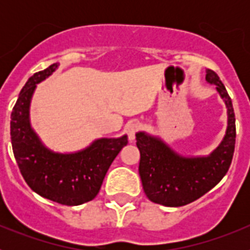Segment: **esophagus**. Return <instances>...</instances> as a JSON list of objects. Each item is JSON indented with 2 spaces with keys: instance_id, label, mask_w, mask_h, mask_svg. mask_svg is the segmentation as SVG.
<instances>
[{
  "instance_id": "1",
  "label": "esophagus",
  "mask_w": 250,
  "mask_h": 250,
  "mask_svg": "<svg viewBox=\"0 0 250 250\" xmlns=\"http://www.w3.org/2000/svg\"><path fill=\"white\" fill-rule=\"evenodd\" d=\"M139 129H140V124H139L138 121H130L126 125L125 130H126L127 138H129L130 143H132V141L135 140V135L136 132L139 131Z\"/></svg>"
}]
</instances>
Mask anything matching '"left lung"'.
Here are the masks:
<instances>
[{"instance_id":"obj_1","label":"left lung","mask_w":250,"mask_h":250,"mask_svg":"<svg viewBox=\"0 0 250 250\" xmlns=\"http://www.w3.org/2000/svg\"><path fill=\"white\" fill-rule=\"evenodd\" d=\"M205 80L215 85L227 107V130L220 144L208 155H183L160 136L136 132L140 150L139 174L147 199L164 207H183L213 189L230 167L235 145V115L228 91L219 76L207 70Z\"/></svg>"}]
</instances>
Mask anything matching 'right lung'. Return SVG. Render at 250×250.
Segmentation results:
<instances>
[{
    "label": "right lung",
    "mask_w": 250,
    "mask_h": 250,
    "mask_svg": "<svg viewBox=\"0 0 250 250\" xmlns=\"http://www.w3.org/2000/svg\"><path fill=\"white\" fill-rule=\"evenodd\" d=\"M52 63L34 74L22 87L11 114V144L13 155L28 187L55 203L81 205L100 191L110 165L127 144V135L99 138L77 151L60 152L43 144L31 125V100L37 85L59 68Z\"/></svg>",
    "instance_id": "right-lung-1"
}]
</instances>
